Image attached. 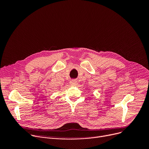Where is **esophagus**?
Listing matches in <instances>:
<instances>
[{
  "label": "esophagus",
  "mask_w": 149,
  "mask_h": 149,
  "mask_svg": "<svg viewBox=\"0 0 149 149\" xmlns=\"http://www.w3.org/2000/svg\"><path fill=\"white\" fill-rule=\"evenodd\" d=\"M70 85L71 86H76V85H77V81H76L75 80H71V81H70Z\"/></svg>",
  "instance_id": "1"
}]
</instances>
